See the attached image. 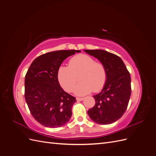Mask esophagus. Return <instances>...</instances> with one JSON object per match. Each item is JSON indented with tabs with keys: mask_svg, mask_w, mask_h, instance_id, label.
<instances>
[{
	"mask_svg": "<svg viewBox=\"0 0 156 156\" xmlns=\"http://www.w3.org/2000/svg\"><path fill=\"white\" fill-rule=\"evenodd\" d=\"M77 101H82L84 100V98H76Z\"/></svg>",
	"mask_w": 156,
	"mask_h": 156,
	"instance_id": "34e87169",
	"label": "esophagus"
}]
</instances>
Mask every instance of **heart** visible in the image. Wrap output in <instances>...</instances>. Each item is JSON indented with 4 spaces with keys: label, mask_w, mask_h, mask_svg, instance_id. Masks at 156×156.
<instances>
[{
    "label": "heart",
    "mask_w": 156,
    "mask_h": 156,
    "mask_svg": "<svg viewBox=\"0 0 156 156\" xmlns=\"http://www.w3.org/2000/svg\"><path fill=\"white\" fill-rule=\"evenodd\" d=\"M79 75L80 82L74 88V93L77 96L86 95L93 90L100 91L105 86L107 78L105 66L86 54L73 56L69 66H60L57 73L60 84L67 92L73 90Z\"/></svg>",
    "instance_id": "heart-1"
}]
</instances>
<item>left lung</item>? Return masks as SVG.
Returning <instances> with one entry per match:
<instances>
[{"mask_svg": "<svg viewBox=\"0 0 156 156\" xmlns=\"http://www.w3.org/2000/svg\"><path fill=\"white\" fill-rule=\"evenodd\" d=\"M105 66L107 81L101 92L94 96L96 103L88 111L96 123H113L124 114L131 96V77L122 60L115 54L101 49L84 50Z\"/></svg>", "mask_w": 156, "mask_h": 156, "instance_id": "left-lung-1", "label": "left lung"}]
</instances>
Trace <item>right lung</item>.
<instances>
[{
  "mask_svg": "<svg viewBox=\"0 0 156 156\" xmlns=\"http://www.w3.org/2000/svg\"><path fill=\"white\" fill-rule=\"evenodd\" d=\"M79 50L49 52L37 57L30 64L25 79V98L34 119L45 127H60L72 117L75 97L60 86L58 69L68 56Z\"/></svg>",
  "mask_w": 156,
  "mask_h": 156,
  "instance_id": "right-lung-1",
  "label": "right lung"
}]
</instances>
